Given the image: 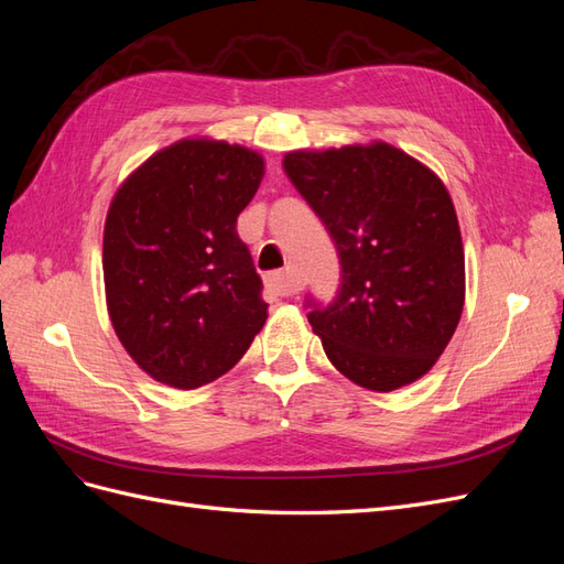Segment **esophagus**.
I'll return each instance as SVG.
<instances>
[{
  "mask_svg": "<svg viewBox=\"0 0 564 564\" xmlns=\"http://www.w3.org/2000/svg\"><path fill=\"white\" fill-rule=\"evenodd\" d=\"M270 292H275L278 296H294L299 289H301V282L299 278L294 275L292 270H280V272H272V275L265 278Z\"/></svg>",
  "mask_w": 564,
  "mask_h": 564,
  "instance_id": "34e87169",
  "label": "esophagus"
}]
</instances>
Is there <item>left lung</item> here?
<instances>
[{
	"label": "left lung",
	"instance_id": "left-lung-1",
	"mask_svg": "<svg viewBox=\"0 0 564 564\" xmlns=\"http://www.w3.org/2000/svg\"><path fill=\"white\" fill-rule=\"evenodd\" d=\"M282 164L338 251L336 299H305L324 352L362 388L414 383L445 352L466 299L464 245L445 183L381 141L296 150Z\"/></svg>",
	"mask_w": 564,
	"mask_h": 564
}]
</instances>
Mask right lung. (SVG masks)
I'll list each match as a JSON object with an SVG mask.
<instances>
[{"label": "right lung", "mask_w": 564, "mask_h": 564, "mask_svg": "<svg viewBox=\"0 0 564 564\" xmlns=\"http://www.w3.org/2000/svg\"><path fill=\"white\" fill-rule=\"evenodd\" d=\"M242 145L185 139L119 185L104 278L117 338L152 379L193 390L230 371L268 319L237 216L263 178Z\"/></svg>", "instance_id": "right-lung-1"}]
</instances>
